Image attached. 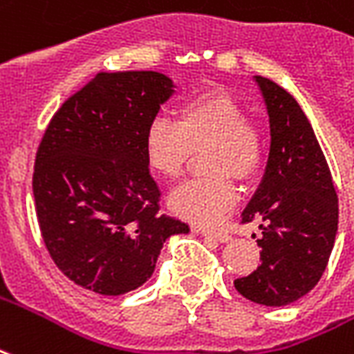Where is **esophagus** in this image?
Returning <instances> with one entry per match:
<instances>
[{
    "mask_svg": "<svg viewBox=\"0 0 354 354\" xmlns=\"http://www.w3.org/2000/svg\"><path fill=\"white\" fill-rule=\"evenodd\" d=\"M195 232L203 234V236L216 238L217 242H229L230 240L229 232H223V230H212V229H201V227H195Z\"/></svg>",
    "mask_w": 354,
    "mask_h": 354,
    "instance_id": "1",
    "label": "esophagus"
}]
</instances>
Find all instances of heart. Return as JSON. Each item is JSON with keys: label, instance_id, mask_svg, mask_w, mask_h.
Masks as SVG:
<instances>
[{"label": "heart", "instance_id": "b5f03b06", "mask_svg": "<svg viewBox=\"0 0 354 354\" xmlns=\"http://www.w3.org/2000/svg\"><path fill=\"white\" fill-rule=\"evenodd\" d=\"M204 151L210 176L193 178L169 198L176 216L198 225H217L238 201L230 174L251 180L263 165L261 133L245 120V111L225 91H206L191 97L178 109V120L151 118L144 131V157L151 172L165 180L184 174L193 150Z\"/></svg>", "mask_w": 354, "mask_h": 354}]
</instances>
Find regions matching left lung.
I'll return each mask as SVG.
<instances>
[{"mask_svg":"<svg viewBox=\"0 0 354 354\" xmlns=\"http://www.w3.org/2000/svg\"><path fill=\"white\" fill-rule=\"evenodd\" d=\"M270 118V153L242 223L261 221V266L234 279L263 306H287L323 276L337 232V195L313 127L297 99L270 78L255 77Z\"/></svg>","mask_w":354,"mask_h":354,"instance_id":"obj_1","label":"left lung"}]
</instances>
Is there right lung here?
Instances as JSON below:
<instances>
[{
	"label": "right lung",
	"instance_id": "right-lung-1",
	"mask_svg": "<svg viewBox=\"0 0 354 354\" xmlns=\"http://www.w3.org/2000/svg\"><path fill=\"white\" fill-rule=\"evenodd\" d=\"M174 93L156 71L99 73L54 114L33 170L35 212L71 281L118 297L146 283L167 238L189 227L159 214L144 131Z\"/></svg>",
	"mask_w": 354,
	"mask_h": 354
}]
</instances>
